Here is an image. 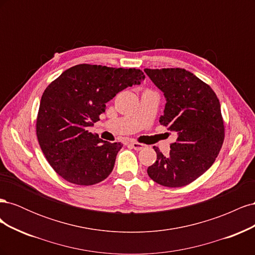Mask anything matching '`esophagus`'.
I'll return each instance as SVG.
<instances>
[{"label":"esophagus","mask_w":255,"mask_h":255,"mask_svg":"<svg viewBox=\"0 0 255 255\" xmlns=\"http://www.w3.org/2000/svg\"><path fill=\"white\" fill-rule=\"evenodd\" d=\"M129 145L132 146L133 149H135V150H137V151H140V150H142L144 146H145V144H142V143H139V142H136V141H132L129 143Z\"/></svg>","instance_id":"1"}]
</instances>
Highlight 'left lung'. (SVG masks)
Masks as SVG:
<instances>
[{"instance_id": "obj_1", "label": "left lung", "mask_w": 255, "mask_h": 255, "mask_svg": "<svg viewBox=\"0 0 255 255\" xmlns=\"http://www.w3.org/2000/svg\"><path fill=\"white\" fill-rule=\"evenodd\" d=\"M144 72L166 98L159 123L176 135L168 156L153 146L157 158L146 172L163 186H185L201 176L220 152L225 126L219 100L207 84L185 69H144Z\"/></svg>"}]
</instances>
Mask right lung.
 <instances>
[{"instance_id":"1","label":"right lung","mask_w":255,"mask_h":255,"mask_svg":"<svg viewBox=\"0 0 255 255\" xmlns=\"http://www.w3.org/2000/svg\"><path fill=\"white\" fill-rule=\"evenodd\" d=\"M143 80L139 69L81 64L67 69L45 88L36 134L45 158L58 175L88 186L111 174L122 144L104 141L88 129L118 92Z\"/></svg>"}]
</instances>
